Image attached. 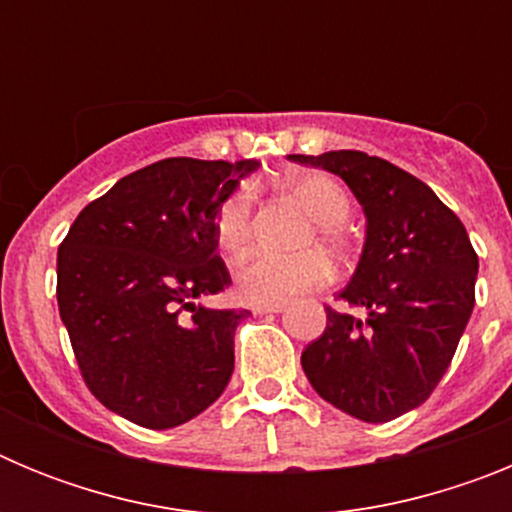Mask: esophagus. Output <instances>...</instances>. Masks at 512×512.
Here are the masks:
<instances>
[{
	"mask_svg": "<svg viewBox=\"0 0 512 512\" xmlns=\"http://www.w3.org/2000/svg\"><path fill=\"white\" fill-rule=\"evenodd\" d=\"M256 315H269V312H282L284 310V302H279V305H253L251 307Z\"/></svg>",
	"mask_w": 512,
	"mask_h": 512,
	"instance_id": "34e87169",
	"label": "esophagus"
}]
</instances>
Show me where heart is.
Segmentation results:
<instances>
[{
	"label": "heart",
	"instance_id": "b5f03b06",
	"mask_svg": "<svg viewBox=\"0 0 512 512\" xmlns=\"http://www.w3.org/2000/svg\"><path fill=\"white\" fill-rule=\"evenodd\" d=\"M302 207L312 215L315 230L310 241H318L333 253L348 248L346 217L351 215V197L341 182L323 171H302L284 182ZM253 192L251 187H238L220 202L215 212V241L228 259H238L251 241ZM330 261L320 248H307L302 253L282 256V253L256 251L235 271V292L251 305H279L328 282Z\"/></svg>",
	"mask_w": 512,
	"mask_h": 512
}]
</instances>
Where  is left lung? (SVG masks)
<instances>
[{"label":"left lung","instance_id":"8db88e82","mask_svg":"<svg viewBox=\"0 0 512 512\" xmlns=\"http://www.w3.org/2000/svg\"><path fill=\"white\" fill-rule=\"evenodd\" d=\"M341 176L366 215V241L323 336L302 351L320 397L364 423L423 405L449 369L469 323L477 253L459 217L408 171L361 151L289 156Z\"/></svg>","mask_w":512,"mask_h":512}]
</instances>
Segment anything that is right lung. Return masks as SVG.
<instances>
[{
    "label": "right lung",
    "instance_id": "add662e5",
    "mask_svg": "<svg viewBox=\"0 0 512 512\" xmlns=\"http://www.w3.org/2000/svg\"><path fill=\"white\" fill-rule=\"evenodd\" d=\"M256 166L156 161L89 202L58 248V312L81 377L130 423L174 428L228 387L235 328L251 312L194 300L230 284L215 212Z\"/></svg>",
    "mask_w": 512,
    "mask_h": 512
}]
</instances>
